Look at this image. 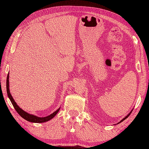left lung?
I'll return each mask as SVG.
<instances>
[{"instance_id":"8db88e82","label":"left lung","mask_w":149,"mask_h":149,"mask_svg":"<svg viewBox=\"0 0 149 149\" xmlns=\"http://www.w3.org/2000/svg\"><path fill=\"white\" fill-rule=\"evenodd\" d=\"M132 111H133V109H132V111H131L130 112V113H128V114H127V116H125V117L124 118H123V119H122V120H121V121H120V122H118V123H121V122H122V121H124V120H125V119H127V118H128V116H129L130 115V114H131V113L132 112Z\"/></svg>"}]
</instances>
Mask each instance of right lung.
<instances>
[{
    "label": "right lung",
    "mask_w": 149,
    "mask_h": 149,
    "mask_svg": "<svg viewBox=\"0 0 149 149\" xmlns=\"http://www.w3.org/2000/svg\"><path fill=\"white\" fill-rule=\"evenodd\" d=\"M9 74L8 73L7 77V82H6V88H7V96H8L9 100L11 102V103L13 104L14 109H16V111L18 113V114L24 120H27L29 122H32V123H44V122H47L49 120H52L53 118H54L56 114L58 113L60 108H59L58 109H56L55 111L53 112L49 115L45 116V117H38L34 114H29L27 112L24 111L23 109H22L19 106L16 102H15L14 100L13 99V96H11L10 90H9Z\"/></svg>",
    "instance_id": "1"
}]
</instances>
